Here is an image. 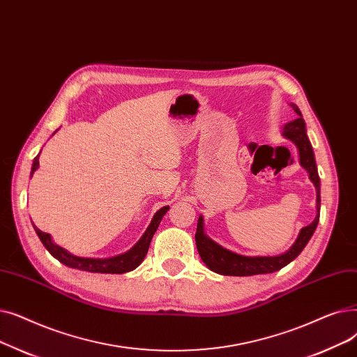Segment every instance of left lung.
Masks as SVG:
<instances>
[{
	"label": "left lung",
	"mask_w": 357,
	"mask_h": 357,
	"mask_svg": "<svg viewBox=\"0 0 357 357\" xmlns=\"http://www.w3.org/2000/svg\"><path fill=\"white\" fill-rule=\"evenodd\" d=\"M292 109L298 114L295 121L286 123L282 129V135L284 138L291 139L299 155V164L302 168L307 169L311 183L314 184L317 192V215L312 222L307 227H303L292 247L279 254V256H241L238 252H234L231 250L224 248L213 240H211L205 232V222H203V216H199L197 220V231H196V247L199 251V256L212 271L224 276H252V275H264V273H273V271L280 270L282 267L289 264L295 260L301 251L305 248L311 240L312 234L317 229L318 220H319V208H321V184L319 176L317 169V162L314 157V149L308 139L307 135V125L302 117L299 107L295 103H291Z\"/></svg>",
	"instance_id": "left-lung-1"
}]
</instances>
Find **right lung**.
Wrapping results in <instances>:
<instances>
[{
  "mask_svg": "<svg viewBox=\"0 0 357 357\" xmlns=\"http://www.w3.org/2000/svg\"><path fill=\"white\" fill-rule=\"evenodd\" d=\"M56 132V130H55ZM54 132V133H55ZM39 155L33 160V165H31V172H30V177L35 174L36 169L39 168ZM169 209V206H164L160 211L155 212L154 218L151 219V224L148 225L146 231L144 232V235L139 238V241L135 244L129 251L119 254V256H113V257H107V259H90V257H78L71 254L70 251H66L65 248L59 247L58 244L54 243L52 236L50 234L42 232L38 227H35L33 224V228H35L38 236L40 238L42 244L45 245V248L52 254V256L59 260L62 264L71 267V268H77V270H84V271H91V273H116V275H122L126 273V271H132L137 268L145 259L149 244L152 236H154L155 231L158 229V225L161 222L162 216L167 213V211Z\"/></svg>",
  "mask_w": 357,
  "mask_h": 357,
  "instance_id": "right-lung-1",
  "label": "right lung"
}]
</instances>
